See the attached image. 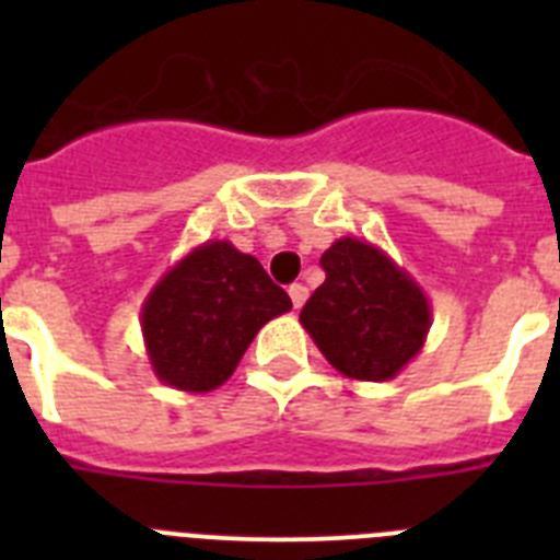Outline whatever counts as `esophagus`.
Instances as JSON below:
<instances>
[{"instance_id": "esophagus-1", "label": "esophagus", "mask_w": 560, "mask_h": 560, "mask_svg": "<svg viewBox=\"0 0 560 560\" xmlns=\"http://www.w3.org/2000/svg\"><path fill=\"white\" fill-rule=\"evenodd\" d=\"M289 296H291V303H294V308H303L305 300H308V289H305L303 283H294L289 285Z\"/></svg>"}]
</instances>
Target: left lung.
I'll return each mask as SVG.
<instances>
[{"label":"left lung","instance_id":"left-lung-1","mask_svg":"<svg viewBox=\"0 0 560 560\" xmlns=\"http://www.w3.org/2000/svg\"><path fill=\"white\" fill-rule=\"evenodd\" d=\"M319 264L325 283L300 311L319 353L348 378H395L432 328L423 289L387 252L350 235L334 241Z\"/></svg>","mask_w":560,"mask_h":560}]
</instances>
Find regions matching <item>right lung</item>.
<instances>
[{"mask_svg":"<svg viewBox=\"0 0 560 560\" xmlns=\"http://www.w3.org/2000/svg\"><path fill=\"white\" fill-rule=\"evenodd\" d=\"M291 311L260 260L230 241H207L187 252L142 303V339L162 384L182 393L221 387L257 330Z\"/></svg>","mask_w":560,"mask_h":560,"instance_id":"add662e5","label":"right lung"}]
</instances>
